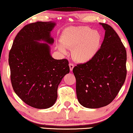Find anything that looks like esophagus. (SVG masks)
<instances>
[{
	"label": "esophagus",
	"mask_w": 133,
	"mask_h": 133,
	"mask_svg": "<svg viewBox=\"0 0 133 133\" xmlns=\"http://www.w3.org/2000/svg\"><path fill=\"white\" fill-rule=\"evenodd\" d=\"M69 68H70V71H72L74 67V64H72V63H69Z\"/></svg>",
	"instance_id": "1"
}]
</instances>
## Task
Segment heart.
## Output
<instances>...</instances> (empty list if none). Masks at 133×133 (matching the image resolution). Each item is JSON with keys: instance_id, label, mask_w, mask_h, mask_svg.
<instances>
[{"instance_id": "obj_1", "label": "heart", "mask_w": 133, "mask_h": 133, "mask_svg": "<svg viewBox=\"0 0 133 133\" xmlns=\"http://www.w3.org/2000/svg\"><path fill=\"white\" fill-rule=\"evenodd\" d=\"M102 36L97 30L89 26L69 27L62 32L60 38L61 44L58 48L62 53H66L65 47L72 49V56L78 62L85 63L95 57L101 48Z\"/></svg>"}]
</instances>
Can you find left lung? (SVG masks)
Masks as SVG:
<instances>
[{
	"label": "left lung",
	"mask_w": 133,
	"mask_h": 133,
	"mask_svg": "<svg viewBox=\"0 0 133 133\" xmlns=\"http://www.w3.org/2000/svg\"><path fill=\"white\" fill-rule=\"evenodd\" d=\"M105 30L101 48L92 59L73 68L76 93L84 107L99 108L114 101L125 82L127 52L112 26L100 23Z\"/></svg>",
	"instance_id": "1"
}]
</instances>
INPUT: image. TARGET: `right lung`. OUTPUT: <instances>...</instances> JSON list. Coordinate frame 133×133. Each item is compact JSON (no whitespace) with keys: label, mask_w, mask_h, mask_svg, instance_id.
I'll return each instance as SVG.
<instances>
[{"label":"right lung","mask_w":133,"mask_h":133,"mask_svg":"<svg viewBox=\"0 0 133 133\" xmlns=\"http://www.w3.org/2000/svg\"><path fill=\"white\" fill-rule=\"evenodd\" d=\"M54 22H36L24 26L16 36L9 54L11 80L14 91L22 101L37 109L55 104L58 87L69 72L66 59H55L50 54L54 43L50 31Z\"/></svg>","instance_id":"add662e5"}]
</instances>
